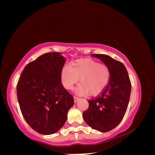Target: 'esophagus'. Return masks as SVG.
I'll use <instances>...</instances> for the list:
<instances>
[{
    "mask_svg": "<svg viewBox=\"0 0 155 155\" xmlns=\"http://www.w3.org/2000/svg\"><path fill=\"white\" fill-rule=\"evenodd\" d=\"M78 99H79V98H78L77 96H74V101L75 102V103H77V102L78 101Z\"/></svg>",
    "mask_w": 155,
    "mask_h": 155,
    "instance_id": "1",
    "label": "esophagus"
}]
</instances>
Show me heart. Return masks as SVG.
Returning <instances> with one entry per match:
<instances>
[{"mask_svg": "<svg viewBox=\"0 0 155 155\" xmlns=\"http://www.w3.org/2000/svg\"><path fill=\"white\" fill-rule=\"evenodd\" d=\"M77 93L85 95H96L103 91L110 79V70L106 64L91 59H78L62 68L61 80L67 90H72L79 80Z\"/></svg>", "mask_w": 155, "mask_h": 155, "instance_id": "b5f03b06", "label": "heart"}]
</instances>
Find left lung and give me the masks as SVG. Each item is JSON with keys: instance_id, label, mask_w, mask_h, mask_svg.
Returning a JSON list of instances; mask_svg holds the SVG:
<instances>
[{"instance_id": "left-lung-1", "label": "left lung", "mask_w": 155, "mask_h": 155, "mask_svg": "<svg viewBox=\"0 0 155 155\" xmlns=\"http://www.w3.org/2000/svg\"><path fill=\"white\" fill-rule=\"evenodd\" d=\"M109 68L110 79L105 89L96 98L88 100L83 113L85 122L94 129L107 132L120 124L127 111L131 83L124 65L106 54H92Z\"/></svg>"}]
</instances>
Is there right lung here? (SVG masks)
Listing matches in <instances>:
<instances>
[{"instance_id":"add662e5","label":"right lung","mask_w":155,"mask_h":155,"mask_svg":"<svg viewBox=\"0 0 155 155\" xmlns=\"http://www.w3.org/2000/svg\"><path fill=\"white\" fill-rule=\"evenodd\" d=\"M65 58L59 52L41 54L26 65L17 83V98L28 124L42 135L61 128L74 104L72 96L62 85Z\"/></svg>"}]
</instances>
